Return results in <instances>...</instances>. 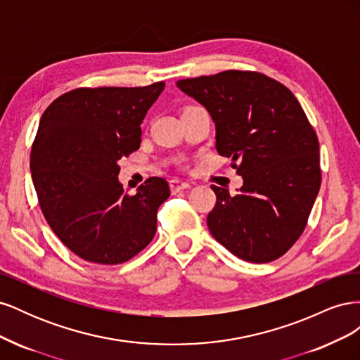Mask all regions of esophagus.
<instances>
[{
  "label": "esophagus",
  "mask_w": 360,
  "mask_h": 360,
  "mask_svg": "<svg viewBox=\"0 0 360 360\" xmlns=\"http://www.w3.org/2000/svg\"><path fill=\"white\" fill-rule=\"evenodd\" d=\"M169 186H171L172 193H177V192H181V191H184V189H189V188H191V183L179 180V179H172V180L169 181Z\"/></svg>",
  "instance_id": "esophagus-1"
}]
</instances>
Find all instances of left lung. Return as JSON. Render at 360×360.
I'll return each mask as SVG.
<instances>
[{
  "mask_svg": "<svg viewBox=\"0 0 360 360\" xmlns=\"http://www.w3.org/2000/svg\"><path fill=\"white\" fill-rule=\"evenodd\" d=\"M177 86L209 111L217 153L231 158L243 179L234 197L212 186V236L249 263L284 255L307 226L321 183L319 139L300 103L285 85L257 72L226 70Z\"/></svg>",
  "mask_w": 360,
  "mask_h": 360,
  "instance_id": "8db88e82",
  "label": "left lung"
}]
</instances>
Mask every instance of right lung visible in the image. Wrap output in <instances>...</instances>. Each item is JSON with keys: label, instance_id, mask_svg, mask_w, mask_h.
<instances>
[{"label": "right lung", "instance_id": "1", "mask_svg": "<svg viewBox=\"0 0 360 360\" xmlns=\"http://www.w3.org/2000/svg\"><path fill=\"white\" fill-rule=\"evenodd\" d=\"M165 89H76L43 112L31 147V177L52 231L73 254L120 264L156 234L165 179L150 177L134 197L118 181V160L139 148L141 123Z\"/></svg>", "mask_w": 360, "mask_h": 360}]
</instances>
